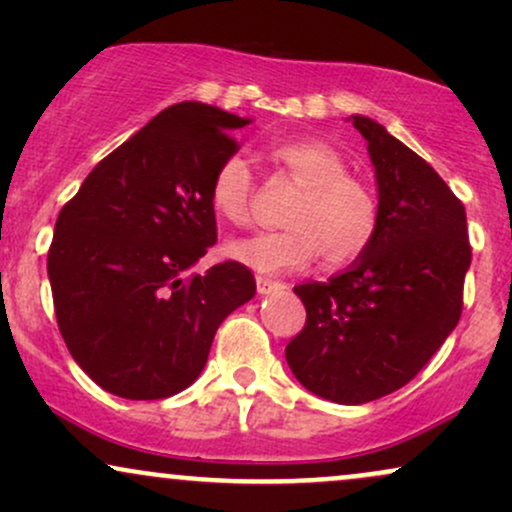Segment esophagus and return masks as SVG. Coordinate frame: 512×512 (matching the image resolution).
Returning <instances> with one entry per match:
<instances>
[{
  "instance_id": "obj_1",
  "label": "esophagus",
  "mask_w": 512,
  "mask_h": 512,
  "mask_svg": "<svg viewBox=\"0 0 512 512\" xmlns=\"http://www.w3.org/2000/svg\"><path fill=\"white\" fill-rule=\"evenodd\" d=\"M255 281H257V293H262V296L286 289V284H281V281H274V279H267V276H257Z\"/></svg>"
}]
</instances>
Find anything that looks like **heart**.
Masks as SVG:
<instances>
[{
  "label": "heart",
  "instance_id": "b5f03b06",
  "mask_svg": "<svg viewBox=\"0 0 512 512\" xmlns=\"http://www.w3.org/2000/svg\"><path fill=\"white\" fill-rule=\"evenodd\" d=\"M269 158L303 187L286 211L289 228L264 231L228 243V255L257 272L279 274L325 257L330 267L354 262L370 248L380 226L373 187L346 173L344 156L322 139H289L269 149ZM255 175L240 154L226 156L209 180V204L219 219L250 221Z\"/></svg>",
  "mask_w": 512,
  "mask_h": 512
}]
</instances>
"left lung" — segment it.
I'll return each instance as SVG.
<instances>
[{"label":"left lung","instance_id":"8db88e82","mask_svg":"<svg viewBox=\"0 0 512 512\" xmlns=\"http://www.w3.org/2000/svg\"><path fill=\"white\" fill-rule=\"evenodd\" d=\"M351 120L375 166L380 226L349 269L293 289L305 327L286 361L313 395L366 404L407 385L455 330L472 248L464 204L436 170L370 117Z\"/></svg>","mask_w":512,"mask_h":512}]
</instances>
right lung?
<instances>
[{"label":"right lung","mask_w":512,"mask_h":512,"mask_svg":"<svg viewBox=\"0 0 512 512\" xmlns=\"http://www.w3.org/2000/svg\"><path fill=\"white\" fill-rule=\"evenodd\" d=\"M248 122L214 105H170L105 156L57 216L48 252L57 327L103 390L178 395L202 373L221 322L255 296L240 262L190 274L216 243L209 180Z\"/></svg>","instance_id":"add662e5"}]
</instances>
